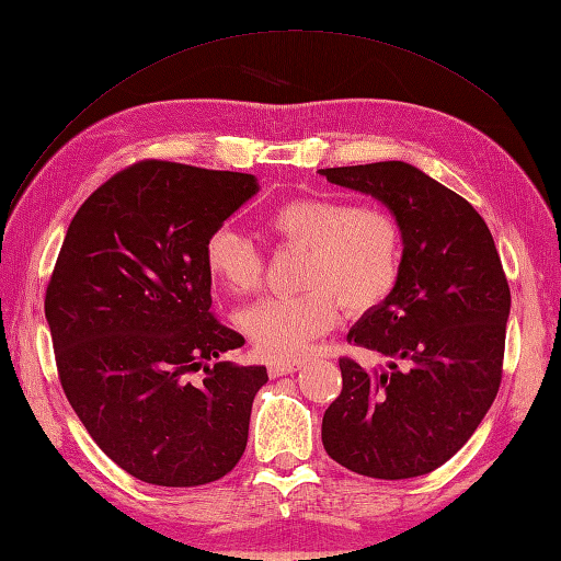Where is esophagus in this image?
I'll use <instances>...</instances> for the list:
<instances>
[{
    "mask_svg": "<svg viewBox=\"0 0 561 561\" xmlns=\"http://www.w3.org/2000/svg\"><path fill=\"white\" fill-rule=\"evenodd\" d=\"M299 368H301V362H274V364L267 366V371H270L272 378H279V376L299 371Z\"/></svg>",
    "mask_w": 561,
    "mask_h": 561,
    "instance_id": "obj_1",
    "label": "esophagus"
}]
</instances>
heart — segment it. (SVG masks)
<instances>
[{
  "label": "heart",
  "instance_id": "obj_1",
  "mask_svg": "<svg viewBox=\"0 0 561 561\" xmlns=\"http://www.w3.org/2000/svg\"><path fill=\"white\" fill-rule=\"evenodd\" d=\"M284 248L304 250L299 296H270L238 313V328L265 359H296L335 328L340 306L352 316L374 311L396 291L402 270L398 221L378 207L337 197L289 199L267 217ZM211 282L233 296L257 291L265 260L248 236L219 226L205 241Z\"/></svg>",
  "mask_w": 561,
  "mask_h": 561
}]
</instances>
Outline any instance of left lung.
I'll use <instances>...</instances> for the list:
<instances>
[{"instance_id":"1","label":"left lung","mask_w":561,"mask_h":561,"mask_svg":"<svg viewBox=\"0 0 561 561\" xmlns=\"http://www.w3.org/2000/svg\"><path fill=\"white\" fill-rule=\"evenodd\" d=\"M371 195L402 236L398 287L347 340L380 366L340 359L342 392L323 416L332 460L376 480L436 470L492 408L511 311L494 238L468 199L404 161L320 169Z\"/></svg>"}]
</instances>
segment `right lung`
<instances>
[{"label":"right lung","instance_id":"add662e5","mask_svg":"<svg viewBox=\"0 0 561 561\" xmlns=\"http://www.w3.org/2000/svg\"><path fill=\"white\" fill-rule=\"evenodd\" d=\"M257 190L250 173L139 161L67 229L45 294L59 383L99 448L141 482L207 484L245 450L267 368L208 366L245 340L209 311L205 241Z\"/></svg>","mask_w":561,"mask_h":561}]
</instances>
